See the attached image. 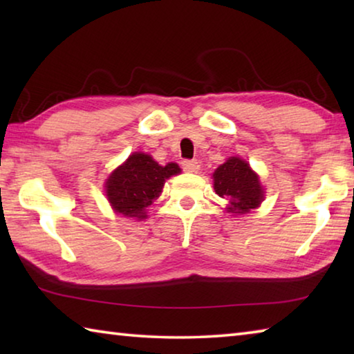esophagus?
<instances>
[{
  "instance_id": "1",
  "label": "esophagus",
  "mask_w": 354,
  "mask_h": 354,
  "mask_svg": "<svg viewBox=\"0 0 354 354\" xmlns=\"http://www.w3.org/2000/svg\"><path fill=\"white\" fill-rule=\"evenodd\" d=\"M183 169L187 173H198L200 171V162L198 160H184Z\"/></svg>"
}]
</instances>
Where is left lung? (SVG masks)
I'll return each instance as SVG.
<instances>
[{
    "label": "left lung",
    "instance_id": "1",
    "mask_svg": "<svg viewBox=\"0 0 354 354\" xmlns=\"http://www.w3.org/2000/svg\"><path fill=\"white\" fill-rule=\"evenodd\" d=\"M214 190L221 198L230 201L226 211L231 214H247L259 207L263 200V189L259 176L251 170L247 160L230 158L212 173Z\"/></svg>",
    "mask_w": 354,
    "mask_h": 354
}]
</instances>
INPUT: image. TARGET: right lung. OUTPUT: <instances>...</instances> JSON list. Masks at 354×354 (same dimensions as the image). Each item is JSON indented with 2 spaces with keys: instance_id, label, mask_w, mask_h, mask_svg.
<instances>
[{
  "instance_id": "add662e5",
  "label": "right lung",
  "mask_w": 354,
  "mask_h": 354,
  "mask_svg": "<svg viewBox=\"0 0 354 354\" xmlns=\"http://www.w3.org/2000/svg\"><path fill=\"white\" fill-rule=\"evenodd\" d=\"M178 173L181 169L175 162L159 165L149 154L133 153L106 179V196L117 214L143 220L167 179Z\"/></svg>"
}]
</instances>
